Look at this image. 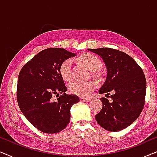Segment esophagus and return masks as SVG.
Returning <instances> with one entry per match:
<instances>
[{
    "label": "esophagus",
    "instance_id": "34e87169",
    "mask_svg": "<svg viewBox=\"0 0 157 157\" xmlns=\"http://www.w3.org/2000/svg\"><path fill=\"white\" fill-rule=\"evenodd\" d=\"M80 100L81 101H83V102H87V101H89L91 100V98H89L81 97V98H80Z\"/></svg>",
    "mask_w": 157,
    "mask_h": 157
}]
</instances>
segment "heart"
I'll return each instance as SVG.
<instances>
[{
    "label": "heart",
    "mask_w": 157,
    "mask_h": 157,
    "mask_svg": "<svg viewBox=\"0 0 157 157\" xmlns=\"http://www.w3.org/2000/svg\"><path fill=\"white\" fill-rule=\"evenodd\" d=\"M78 61L83 63L92 75L96 77L100 76L99 68L102 66V61L97 56L89 53H84L78 57ZM71 59H66L59 66V74L63 81L68 82L71 80ZM96 83L94 81H74L68 86V91L71 94L79 96H86L95 89Z\"/></svg>",
    "instance_id": "obj_1"
}]
</instances>
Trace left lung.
I'll list each match as a JSON object with an SVG mask.
<instances>
[{"label": "left lung", "instance_id": "obj_1", "mask_svg": "<svg viewBox=\"0 0 157 157\" xmlns=\"http://www.w3.org/2000/svg\"><path fill=\"white\" fill-rule=\"evenodd\" d=\"M100 56L107 68L106 81L98 91L104 94L101 110L95 116L104 129L119 132L139 117L144 106L147 82L143 70L130 56L110 48H89Z\"/></svg>", "mask_w": 157, "mask_h": 157}]
</instances>
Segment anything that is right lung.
I'll use <instances>...</instances> for the list:
<instances>
[{
    "label": "right lung",
    "mask_w": 157,
    "mask_h": 157,
    "mask_svg": "<svg viewBox=\"0 0 157 157\" xmlns=\"http://www.w3.org/2000/svg\"><path fill=\"white\" fill-rule=\"evenodd\" d=\"M64 48H50L40 51L27 62L19 73L17 101L28 121L40 132L56 134L70 121V109L80 99L66 94L67 88L59 74L64 60L75 56ZM62 94L54 101L52 96Z\"/></svg>",
    "instance_id": "1"
}]
</instances>
